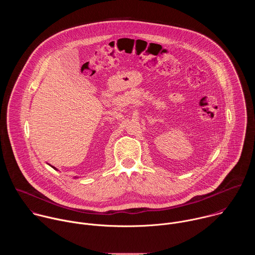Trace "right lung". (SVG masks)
Masks as SVG:
<instances>
[{
    "label": "right lung",
    "instance_id": "add662e5",
    "mask_svg": "<svg viewBox=\"0 0 255 255\" xmlns=\"http://www.w3.org/2000/svg\"><path fill=\"white\" fill-rule=\"evenodd\" d=\"M52 167H53V166H52ZM53 168H54V167H53ZM54 169H56V168H54Z\"/></svg>",
    "mask_w": 255,
    "mask_h": 255
}]
</instances>
